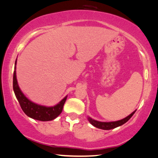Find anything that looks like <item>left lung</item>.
I'll use <instances>...</instances> for the list:
<instances>
[{
    "mask_svg": "<svg viewBox=\"0 0 158 158\" xmlns=\"http://www.w3.org/2000/svg\"><path fill=\"white\" fill-rule=\"evenodd\" d=\"M135 112H136V110H135L134 112L131 113L130 115H128V116L126 117L125 118L120 119V120H118V121L108 122V123H106V122H100V121L95 120V119L91 118L90 117H88V120L93 126L95 127L102 129V130H112V129L116 128L117 127H119L123 125V124H124V123H126L127 122L129 119L132 117V115L135 114Z\"/></svg>",
    "mask_w": 158,
    "mask_h": 158,
    "instance_id": "1",
    "label": "left lung"
}]
</instances>
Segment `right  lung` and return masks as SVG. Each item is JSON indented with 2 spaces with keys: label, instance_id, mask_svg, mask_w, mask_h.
<instances>
[{
  "label": "right lung",
  "instance_id": "add662e5",
  "mask_svg": "<svg viewBox=\"0 0 158 158\" xmlns=\"http://www.w3.org/2000/svg\"><path fill=\"white\" fill-rule=\"evenodd\" d=\"M16 63L17 59L15 62L14 72L13 78V87L15 95L19 101L20 105L23 112L31 118L39 121H51L56 119L61 114L63 110L64 104L67 98L66 96L59 103L53 106H46L40 105L31 101L26 97L20 89L16 78Z\"/></svg>",
  "mask_w": 158,
  "mask_h": 158
}]
</instances>
